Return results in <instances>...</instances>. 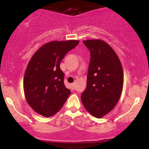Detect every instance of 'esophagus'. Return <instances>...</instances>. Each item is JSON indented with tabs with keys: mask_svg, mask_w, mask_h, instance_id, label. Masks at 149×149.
<instances>
[{
	"mask_svg": "<svg viewBox=\"0 0 149 149\" xmlns=\"http://www.w3.org/2000/svg\"><path fill=\"white\" fill-rule=\"evenodd\" d=\"M71 88H72L73 90H74V88H75V83H74L71 84Z\"/></svg>",
	"mask_w": 149,
	"mask_h": 149,
	"instance_id": "obj_1",
	"label": "esophagus"
}]
</instances>
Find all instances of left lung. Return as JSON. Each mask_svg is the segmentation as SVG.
Masks as SVG:
<instances>
[{
    "label": "left lung",
    "mask_w": 149,
    "mask_h": 149,
    "mask_svg": "<svg viewBox=\"0 0 149 149\" xmlns=\"http://www.w3.org/2000/svg\"><path fill=\"white\" fill-rule=\"evenodd\" d=\"M90 51L87 87L81 101L94 117L102 118L118 102L123 87V71L115 51L102 40H84Z\"/></svg>",
    "instance_id": "1"
}]
</instances>
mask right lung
<instances>
[{"mask_svg": "<svg viewBox=\"0 0 149 149\" xmlns=\"http://www.w3.org/2000/svg\"><path fill=\"white\" fill-rule=\"evenodd\" d=\"M78 40L52 41L36 52L26 69L24 90L26 100L40 115L50 117L62 108L71 90L65 87L60 63Z\"/></svg>", "mask_w": 149, "mask_h": 149, "instance_id": "right-lung-1", "label": "right lung"}]
</instances>
